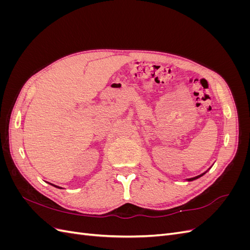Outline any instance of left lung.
Instances as JSON below:
<instances>
[{"instance_id":"obj_1","label":"left lung","mask_w":250,"mask_h":250,"mask_svg":"<svg viewBox=\"0 0 250 250\" xmlns=\"http://www.w3.org/2000/svg\"><path fill=\"white\" fill-rule=\"evenodd\" d=\"M209 169H210V168H208V170H207L206 172H203V173H201V174H200V175H197V176H195V177H192V178H188V179H187V181H193V180H195V179H198L199 177L203 176V175H204V174H206V173H207V172H208V171Z\"/></svg>"}]
</instances>
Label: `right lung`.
Masks as SVG:
<instances>
[{
	"label": "right lung",
	"mask_w": 250,
	"mask_h": 250,
	"mask_svg": "<svg viewBox=\"0 0 250 250\" xmlns=\"http://www.w3.org/2000/svg\"><path fill=\"white\" fill-rule=\"evenodd\" d=\"M50 184V183H49ZM51 186H53V187H55V188H62V187H58V186H55V185H53V184H50Z\"/></svg>",
	"instance_id": "right-lung-1"
}]
</instances>
